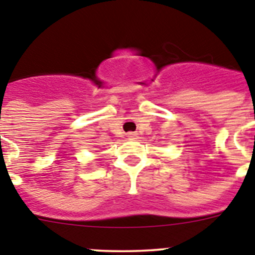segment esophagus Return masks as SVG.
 I'll use <instances>...</instances> for the list:
<instances>
[{
	"label": "esophagus",
	"mask_w": 255,
	"mask_h": 255,
	"mask_svg": "<svg viewBox=\"0 0 255 255\" xmlns=\"http://www.w3.org/2000/svg\"><path fill=\"white\" fill-rule=\"evenodd\" d=\"M128 136H129L130 139H135V137L137 136V134H135V132H129V134H128Z\"/></svg>",
	"instance_id": "obj_1"
}]
</instances>
